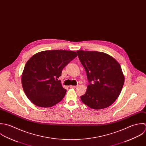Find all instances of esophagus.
Wrapping results in <instances>:
<instances>
[{
    "label": "esophagus",
    "mask_w": 146,
    "mask_h": 146,
    "mask_svg": "<svg viewBox=\"0 0 146 146\" xmlns=\"http://www.w3.org/2000/svg\"><path fill=\"white\" fill-rule=\"evenodd\" d=\"M77 86H73V85H70V88H77Z\"/></svg>",
    "instance_id": "34e87169"
}]
</instances>
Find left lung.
<instances>
[{"label":"left lung","mask_w":146,"mask_h":146,"mask_svg":"<svg viewBox=\"0 0 146 146\" xmlns=\"http://www.w3.org/2000/svg\"><path fill=\"white\" fill-rule=\"evenodd\" d=\"M88 82L82 102L91 108L101 110L112 105L119 95L125 81L121 67L116 60L102 52L78 50Z\"/></svg>","instance_id":"left-lung-1"}]
</instances>
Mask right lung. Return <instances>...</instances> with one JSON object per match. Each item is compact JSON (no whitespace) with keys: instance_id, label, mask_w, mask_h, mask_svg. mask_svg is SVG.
<instances>
[{"instance_id":"1","label":"right lung","mask_w":146,"mask_h":146,"mask_svg":"<svg viewBox=\"0 0 146 146\" xmlns=\"http://www.w3.org/2000/svg\"><path fill=\"white\" fill-rule=\"evenodd\" d=\"M77 56L72 51L47 50L29 59L21 75V82L25 95L34 105L48 108L62 100L66 90L58 77L62 69Z\"/></svg>"}]
</instances>
